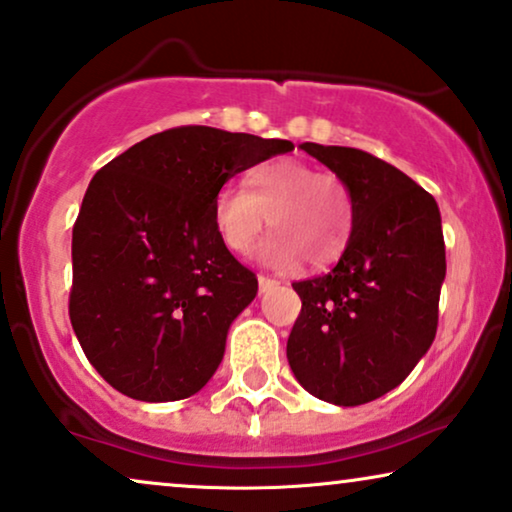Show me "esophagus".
Wrapping results in <instances>:
<instances>
[{"label": "esophagus", "instance_id": "esophagus-1", "mask_svg": "<svg viewBox=\"0 0 512 512\" xmlns=\"http://www.w3.org/2000/svg\"><path fill=\"white\" fill-rule=\"evenodd\" d=\"M277 284H280L277 280H270V277L258 275V289H261V294H265V291H270V289H275Z\"/></svg>", "mask_w": 512, "mask_h": 512}]
</instances>
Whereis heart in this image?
<instances>
[{"mask_svg":"<svg viewBox=\"0 0 512 512\" xmlns=\"http://www.w3.org/2000/svg\"><path fill=\"white\" fill-rule=\"evenodd\" d=\"M247 190L225 185L216 192L211 216L225 249L247 256L270 225L258 258L277 270L296 268L301 258L329 268L345 254L355 232V197L341 176L298 159H272L247 174Z\"/></svg>","mask_w":512,"mask_h":512,"instance_id":"obj_1","label":"heart"}]
</instances>
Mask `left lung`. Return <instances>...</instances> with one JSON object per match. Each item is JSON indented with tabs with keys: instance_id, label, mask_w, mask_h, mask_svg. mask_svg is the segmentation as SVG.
<instances>
[{
	"instance_id": "obj_1",
	"label": "left lung",
	"mask_w": 512,
	"mask_h": 512,
	"mask_svg": "<svg viewBox=\"0 0 512 512\" xmlns=\"http://www.w3.org/2000/svg\"><path fill=\"white\" fill-rule=\"evenodd\" d=\"M355 197V232L329 275L294 282L301 315L287 341L296 381L336 407L400 386L428 353L447 275L433 195L364 150L303 143Z\"/></svg>"
}]
</instances>
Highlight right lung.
Instances as JSON below:
<instances>
[{
  "mask_svg": "<svg viewBox=\"0 0 512 512\" xmlns=\"http://www.w3.org/2000/svg\"><path fill=\"white\" fill-rule=\"evenodd\" d=\"M291 141L214 126L162 131L91 178L72 228L70 322L86 360L141 402L207 386L258 282L214 228L216 192Z\"/></svg>",
  "mask_w": 512,
  "mask_h": 512,
  "instance_id": "1",
  "label": "right lung"
}]
</instances>
